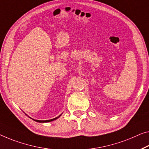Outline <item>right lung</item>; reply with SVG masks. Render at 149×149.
<instances>
[{
  "mask_svg": "<svg viewBox=\"0 0 149 149\" xmlns=\"http://www.w3.org/2000/svg\"><path fill=\"white\" fill-rule=\"evenodd\" d=\"M62 115V114H61V115H59L58 116H57V117H56V118H52V119H50V120H35V119H33V118H32V119H33V120H35V121H36V122H38V123H48V122H51V121H53V120H56V119H57V118H58V117H60V116ZM31 118V117H30Z\"/></svg>",
  "mask_w": 149,
  "mask_h": 149,
  "instance_id": "obj_1",
  "label": "right lung"
}]
</instances>
